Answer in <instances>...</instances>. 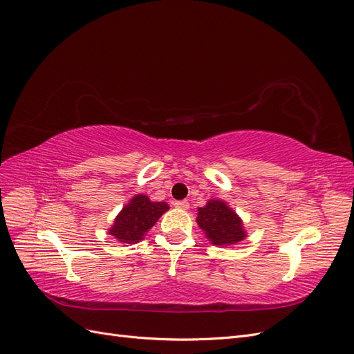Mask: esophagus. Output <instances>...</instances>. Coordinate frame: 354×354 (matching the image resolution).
I'll use <instances>...</instances> for the list:
<instances>
[{
  "mask_svg": "<svg viewBox=\"0 0 354 354\" xmlns=\"http://www.w3.org/2000/svg\"><path fill=\"white\" fill-rule=\"evenodd\" d=\"M174 206L178 207V209H184V210H185V209L189 207V203H188L187 200H178V201H175Z\"/></svg>",
  "mask_w": 354,
  "mask_h": 354,
  "instance_id": "obj_1",
  "label": "esophagus"
}]
</instances>
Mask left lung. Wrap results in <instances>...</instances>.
I'll use <instances>...</instances> for the list:
<instances>
[{"label": "left lung", "instance_id": "8db88e82", "mask_svg": "<svg viewBox=\"0 0 354 354\" xmlns=\"http://www.w3.org/2000/svg\"><path fill=\"white\" fill-rule=\"evenodd\" d=\"M197 224L206 231V237L212 243L218 246L234 245L246 237L236 212L221 200H210L205 207L198 209Z\"/></svg>", "mask_w": 354, "mask_h": 354}]
</instances>
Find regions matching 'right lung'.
<instances>
[{
	"mask_svg": "<svg viewBox=\"0 0 354 354\" xmlns=\"http://www.w3.org/2000/svg\"><path fill=\"white\" fill-rule=\"evenodd\" d=\"M167 209L165 201H151L147 196L139 194L120 212L109 234L123 243H138Z\"/></svg>",
	"mask_w": 354,
	"mask_h": 354,
	"instance_id": "1",
	"label": "right lung"
}]
</instances>
